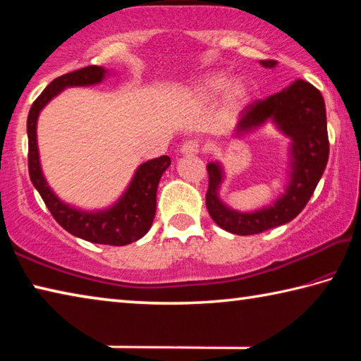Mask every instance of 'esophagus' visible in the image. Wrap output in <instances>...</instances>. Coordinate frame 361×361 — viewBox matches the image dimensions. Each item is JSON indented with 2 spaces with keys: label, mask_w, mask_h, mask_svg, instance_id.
Wrapping results in <instances>:
<instances>
[{
  "label": "esophagus",
  "mask_w": 361,
  "mask_h": 361,
  "mask_svg": "<svg viewBox=\"0 0 361 361\" xmlns=\"http://www.w3.org/2000/svg\"><path fill=\"white\" fill-rule=\"evenodd\" d=\"M199 149H200L199 142H195V140H188V142L181 145L180 152L183 156H194V154H197Z\"/></svg>",
  "instance_id": "obj_1"
}]
</instances>
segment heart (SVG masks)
I'll list each match as a JSON object with an SVG mask.
<instances>
[{
	"label": "heart",
	"mask_w": 361,
	"mask_h": 361,
	"mask_svg": "<svg viewBox=\"0 0 361 361\" xmlns=\"http://www.w3.org/2000/svg\"><path fill=\"white\" fill-rule=\"evenodd\" d=\"M223 90V99L229 106L243 105L250 99V87L242 79H234L226 84L223 75H209L195 85L194 94L202 100H212Z\"/></svg>",
	"instance_id": "b5f03b06"
}]
</instances>
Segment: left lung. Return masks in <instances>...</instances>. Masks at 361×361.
I'll list each match as a JSON object with an SVG mask.
<instances>
[{
  "mask_svg": "<svg viewBox=\"0 0 361 361\" xmlns=\"http://www.w3.org/2000/svg\"><path fill=\"white\" fill-rule=\"evenodd\" d=\"M264 68H276L274 60H261ZM266 122L290 138L288 185L283 194L262 209L240 212L231 209L219 197L226 178L221 162L207 164L209 191L205 195L207 210L219 228L237 235L259 234L267 229L290 223L312 197L325 172L329 143L326 132V109L322 94L312 84L296 79L288 87L248 105L240 113L234 137L240 138L258 130Z\"/></svg>",
  "mask_w": 361,
  "mask_h": 361,
  "instance_id": "obj_1",
  "label": "left lung"
}]
</instances>
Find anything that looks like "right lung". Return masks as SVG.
I'll return each instance as SVG.
<instances>
[{
	"label": "right lung",
	"instance_id": "right-lung-1",
	"mask_svg": "<svg viewBox=\"0 0 361 361\" xmlns=\"http://www.w3.org/2000/svg\"><path fill=\"white\" fill-rule=\"evenodd\" d=\"M109 73L102 66L66 73L47 85L30 108L27 119L28 133V172L36 191L44 200L56 221L70 234L79 239L102 243V245H129L149 231L156 215V192L162 173L170 167V157L161 156L140 164L133 173L129 186L113 205L103 210H82L63 202L49 186L41 169L38 149V118L49 102L66 87H87L100 84Z\"/></svg>",
	"mask_w": 361,
	"mask_h": 361
}]
</instances>
